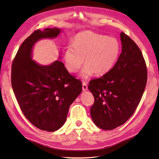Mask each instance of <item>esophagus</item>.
Wrapping results in <instances>:
<instances>
[{
  "mask_svg": "<svg viewBox=\"0 0 159 159\" xmlns=\"http://www.w3.org/2000/svg\"><path fill=\"white\" fill-rule=\"evenodd\" d=\"M82 89H83V91H86L88 89L87 84L84 82V81H83V83H82Z\"/></svg>",
  "mask_w": 159,
  "mask_h": 159,
  "instance_id": "obj_1",
  "label": "esophagus"
}]
</instances>
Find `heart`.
<instances>
[{
  "mask_svg": "<svg viewBox=\"0 0 159 159\" xmlns=\"http://www.w3.org/2000/svg\"><path fill=\"white\" fill-rule=\"evenodd\" d=\"M121 45L115 38L109 37L92 31H84L77 34L66 48L64 54L65 66L70 73H76L83 66L80 74L87 78L93 73L104 75L113 68L118 59Z\"/></svg>",
  "mask_w": 159,
  "mask_h": 159,
  "instance_id": "heart-1",
  "label": "heart"
}]
</instances>
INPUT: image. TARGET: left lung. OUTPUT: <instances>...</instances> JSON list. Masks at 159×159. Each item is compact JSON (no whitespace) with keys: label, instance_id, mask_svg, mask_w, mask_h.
Wrapping results in <instances>:
<instances>
[{"label":"left lung","instance_id":"obj_1","mask_svg":"<svg viewBox=\"0 0 159 159\" xmlns=\"http://www.w3.org/2000/svg\"><path fill=\"white\" fill-rule=\"evenodd\" d=\"M122 52L107 74L91 80L88 89L94 97L91 117L100 129L111 130L124 124L135 111L147 81L145 60L131 38L121 33Z\"/></svg>","mask_w":159,"mask_h":159}]
</instances>
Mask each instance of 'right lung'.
<instances>
[{
  "mask_svg": "<svg viewBox=\"0 0 159 159\" xmlns=\"http://www.w3.org/2000/svg\"><path fill=\"white\" fill-rule=\"evenodd\" d=\"M60 32L57 28L35 30L22 42L12 64V87L21 111L33 125L48 132L63 126L70 105L82 90L81 81L61 61L40 66L32 60L34 43Z\"/></svg>",
  "mask_w": 159,
  "mask_h": 159,
  "instance_id": "right-lung-1",
  "label": "right lung"
}]
</instances>
